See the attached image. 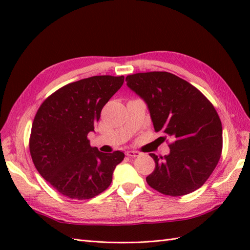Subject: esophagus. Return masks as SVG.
<instances>
[{"mask_svg":"<svg viewBox=\"0 0 250 250\" xmlns=\"http://www.w3.org/2000/svg\"><path fill=\"white\" fill-rule=\"evenodd\" d=\"M125 155L130 157V158H135V157H139L140 156V152L139 151H134V150H129L125 152Z\"/></svg>","mask_w":250,"mask_h":250,"instance_id":"esophagus-1","label":"esophagus"}]
</instances>
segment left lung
Returning a JSON list of instances; mask_svg holds the SVG:
<instances>
[{"label": "left lung", "mask_w": 250, "mask_h": 250, "mask_svg": "<svg viewBox=\"0 0 250 250\" xmlns=\"http://www.w3.org/2000/svg\"><path fill=\"white\" fill-rule=\"evenodd\" d=\"M125 82L146 102L155 131L173 140L167 156L150 153L156 167L147 184L172 196L202 187L222 150V125L213 104L192 84L167 72L132 74Z\"/></svg>", "instance_id": "obj_1"}]
</instances>
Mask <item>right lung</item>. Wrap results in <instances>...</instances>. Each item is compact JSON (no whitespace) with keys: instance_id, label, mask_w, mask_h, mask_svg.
I'll list each match as a JSON object with an SVG mask.
<instances>
[{"instance_id":"add662e5","label":"right lung","mask_w":250,"mask_h":250,"mask_svg":"<svg viewBox=\"0 0 250 250\" xmlns=\"http://www.w3.org/2000/svg\"><path fill=\"white\" fill-rule=\"evenodd\" d=\"M124 81V76L110 75L81 79L57 90L37 110L29 142L32 160L42 176L67 198L88 200L102 193L124 160V152H101L87 137Z\"/></svg>"}]
</instances>
